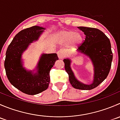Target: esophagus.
Wrapping results in <instances>:
<instances>
[{"label": "esophagus", "instance_id": "34e87169", "mask_svg": "<svg viewBox=\"0 0 120 120\" xmlns=\"http://www.w3.org/2000/svg\"><path fill=\"white\" fill-rule=\"evenodd\" d=\"M57 55L59 59H63L66 57L67 54H66V52L64 50H60L57 52Z\"/></svg>", "mask_w": 120, "mask_h": 120}]
</instances>
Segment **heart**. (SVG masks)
Returning <instances> with one entry per match:
<instances>
[{"mask_svg": "<svg viewBox=\"0 0 120 120\" xmlns=\"http://www.w3.org/2000/svg\"><path fill=\"white\" fill-rule=\"evenodd\" d=\"M57 38L62 43L70 42L72 47H76L81 45L84 37L81 33H75L73 30H63L57 33Z\"/></svg>", "mask_w": 120, "mask_h": 120, "instance_id": "b5f03b06", "label": "heart"}]
</instances>
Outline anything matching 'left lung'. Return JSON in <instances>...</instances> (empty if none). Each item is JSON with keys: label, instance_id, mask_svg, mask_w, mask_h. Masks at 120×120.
I'll return each mask as SVG.
<instances>
[{"label": "left lung", "instance_id": "left-lung-1", "mask_svg": "<svg viewBox=\"0 0 120 120\" xmlns=\"http://www.w3.org/2000/svg\"><path fill=\"white\" fill-rule=\"evenodd\" d=\"M84 32L85 40L78 47L79 52L89 57L94 67V79L91 84L86 85L77 80L70 68V60L64 59V68L68 74L71 86L76 89L90 90L97 87L107 78L110 72L112 60L111 43L106 35L99 29L79 27Z\"/></svg>", "mask_w": 120, "mask_h": 120}]
</instances>
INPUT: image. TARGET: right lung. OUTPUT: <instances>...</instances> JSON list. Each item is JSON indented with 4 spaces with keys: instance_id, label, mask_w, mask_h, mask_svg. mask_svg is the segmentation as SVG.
Here are the masks:
<instances>
[{
    "instance_id": "obj_1",
    "label": "right lung",
    "mask_w": 120,
    "mask_h": 120,
    "mask_svg": "<svg viewBox=\"0 0 120 120\" xmlns=\"http://www.w3.org/2000/svg\"><path fill=\"white\" fill-rule=\"evenodd\" d=\"M44 28L34 26L19 32L9 45L6 53L4 68L10 83L20 91L35 95L45 91L50 82V71L59 60L56 53L43 54L38 63V71L33 74L23 67L21 56L34 40H38Z\"/></svg>"
}]
</instances>
